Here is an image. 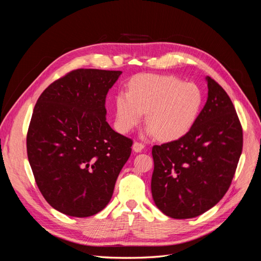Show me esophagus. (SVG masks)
Segmentation results:
<instances>
[{
  "label": "esophagus",
  "instance_id": "1",
  "mask_svg": "<svg viewBox=\"0 0 261 261\" xmlns=\"http://www.w3.org/2000/svg\"><path fill=\"white\" fill-rule=\"evenodd\" d=\"M144 148H145V146L141 143H134L133 144V151L136 152V153L141 152V150H143Z\"/></svg>",
  "mask_w": 261,
  "mask_h": 261
}]
</instances>
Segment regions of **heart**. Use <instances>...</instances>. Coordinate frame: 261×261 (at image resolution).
I'll return each mask as SVG.
<instances>
[{"label":"heart","instance_id":"heart-1","mask_svg":"<svg viewBox=\"0 0 261 261\" xmlns=\"http://www.w3.org/2000/svg\"><path fill=\"white\" fill-rule=\"evenodd\" d=\"M203 94L198 86L169 75H139L129 91L116 96L115 125L123 134L130 132L147 113V136L164 141L183 137L198 118Z\"/></svg>","mask_w":261,"mask_h":261}]
</instances>
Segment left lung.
Here are the masks:
<instances>
[{
	"mask_svg": "<svg viewBox=\"0 0 261 261\" xmlns=\"http://www.w3.org/2000/svg\"><path fill=\"white\" fill-rule=\"evenodd\" d=\"M208 98L198 118L177 140L153 146L151 193L173 219L202 215L223 198L243 148V130L230 97L206 77Z\"/></svg>",
	"mask_w": 261,
	"mask_h": 261,
	"instance_id": "8db88e82",
	"label": "left lung"
}]
</instances>
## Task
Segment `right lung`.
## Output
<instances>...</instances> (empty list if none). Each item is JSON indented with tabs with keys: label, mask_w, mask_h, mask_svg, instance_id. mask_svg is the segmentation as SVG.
I'll return each instance as SVG.
<instances>
[{
	"label": "right lung",
	"mask_w": 261,
	"mask_h": 261,
	"mask_svg": "<svg viewBox=\"0 0 261 261\" xmlns=\"http://www.w3.org/2000/svg\"><path fill=\"white\" fill-rule=\"evenodd\" d=\"M121 70L76 69L39 97L27 134L38 188L55 210L86 218L103 210L132 152L107 122L106 97Z\"/></svg>",
	"instance_id": "right-lung-1"
}]
</instances>
